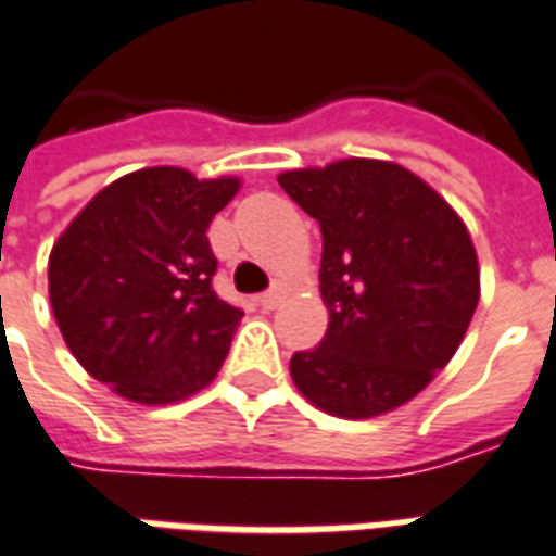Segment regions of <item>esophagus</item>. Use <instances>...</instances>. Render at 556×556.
I'll list each match as a JSON object with an SVG mask.
<instances>
[{
  "label": "esophagus",
  "mask_w": 556,
  "mask_h": 556,
  "mask_svg": "<svg viewBox=\"0 0 556 556\" xmlns=\"http://www.w3.org/2000/svg\"><path fill=\"white\" fill-rule=\"evenodd\" d=\"M256 303H260L262 312H274V308L282 303V294H279L277 288H270V291H265V294L256 296Z\"/></svg>",
  "instance_id": "esophagus-1"
}]
</instances>
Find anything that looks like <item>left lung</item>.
<instances>
[{"label":"left lung","instance_id":"left-lung-1","mask_svg":"<svg viewBox=\"0 0 556 556\" xmlns=\"http://www.w3.org/2000/svg\"><path fill=\"white\" fill-rule=\"evenodd\" d=\"M279 187L317 218L329 329L291 357L323 413L371 418L406 404L450 364L479 303L465 222L430 185L389 161L288 169Z\"/></svg>","mask_w":556,"mask_h":556}]
</instances>
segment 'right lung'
I'll return each instance as SVG.
<instances>
[{
    "mask_svg": "<svg viewBox=\"0 0 556 556\" xmlns=\"http://www.w3.org/2000/svg\"><path fill=\"white\" fill-rule=\"evenodd\" d=\"M239 178L147 167L117 178L65 227L48 294L65 346L135 404H173L216 378L242 308L213 291L207 227Z\"/></svg>",
    "mask_w": 556,
    "mask_h": 556,
    "instance_id": "add662e5",
    "label": "right lung"
}]
</instances>
